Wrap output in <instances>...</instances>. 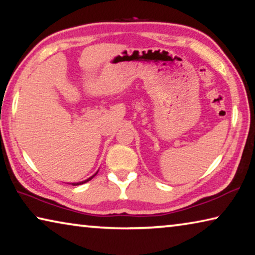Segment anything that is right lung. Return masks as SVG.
<instances>
[{
  "instance_id": "1",
  "label": "right lung",
  "mask_w": 255,
  "mask_h": 255,
  "mask_svg": "<svg viewBox=\"0 0 255 255\" xmlns=\"http://www.w3.org/2000/svg\"><path fill=\"white\" fill-rule=\"evenodd\" d=\"M97 173H98V172H97ZM97 173H96V174H93L92 176H90L89 179H86V180H84V181H82V182H75V183H71V184H72V185H80V184H83V183H85V182H88V181H90L91 179H93L94 176L97 175Z\"/></svg>"
}]
</instances>
